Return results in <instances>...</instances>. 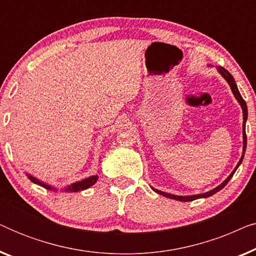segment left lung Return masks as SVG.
I'll use <instances>...</instances> for the list:
<instances>
[{
	"label": "left lung",
	"mask_w": 256,
	"mask_h": 256,
	"mask_svg": "<svg viewBox=\"0 0 256 256\" xmlns=\"http://www.w3.org/2000/svg\"><path fill=\"white\" fill-rule=\"evenodd\" d=\"M218 71H219L220 74H222V76H224V78H225V79L227 80V82L230 84V88H232V92H233V94H234V96L236 98V100L239 101V104H241V108H242V112H244V124H242V132H244V154H242V156H241L239 163L236 164V169H234V170L232 171V174H230V176L227 177V180H226L225 182H224V183L220 184L219 186H216V188H213V190L206 192V194H194V196H186V197H182V196L170 194H166V192H162V191H160V190H156V188H154V190H155V191L157 192V194H162V196H164V197H168V198H171V199H176V200H180V202H191V200H194V199H198V198L210 197V196L214 194H216V192H218V191L222 190V188L224 186H226V184L228 183L230 180V178H232V176L234 174V172H236V171L238 166H239L240 164H241V162H242L244 152H246V146H247V136H246L247 104H246V101H244V100L242 99V96H241V94H240V92H239V90H238L236 84V82H234V78L232 76V74H230V73L228 71H227L226 68H219Z\"/></svg>",
	"instance_id": "obj_1"
}]
</instances>
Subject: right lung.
Wrapping results in <instances>:
<instances>
[{"mask_svg": "<svg viewBox=\"0 0 256 256\" xmlns=\"http://www.w3.org/2000/svg\"><path fill=\"white\" fill-rule=\"evenodd\" d=\"M29 178L31 180V182H34V183L36 184H40L42 186L46 188H51V186H48V185L42 183V182L37 180L36 178H34L32 176H29ZM98 180V176H92V177H88L86 178V180H82V182H78V183H74L72 184L71 186H68L66 188V191H71V192H76V191H82V190H85V188H88L90 186H92L93 184H96V182Z\"/></svg>", "mask_w": 256, "mask_h": 256, "instance_id": "right-lung-1", "label": "right lung"}]
</instances>
